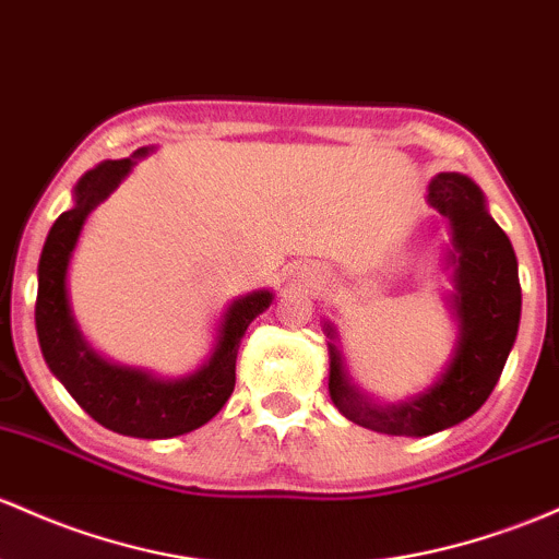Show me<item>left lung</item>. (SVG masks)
<instances>
[{"label": "left lung", "mask_w": 559, "mask_h": 559, "mask_svg": "<svg viewBox=\"0 0 559 559\" xmlns=\"http://www.w3.org/2000/svg\"><path fill=\"white\" fill-rule=\"evenodd\" d=\"M427 201L451 223L453 312L459 321L449 369L432 388L392 406H377L349 384L336 345L329 342V395L355 425L397 438H425L475 414L499 382L520 326L518 257L507 233L486 210L483 190L469 177L440 171ZM329 336L334 329L326 323Z\"/></svg>", "instance_id": "left-lung-1"}]
</instances>
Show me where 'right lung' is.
Listing matches in <instances>:
<instances>
[{"instance_id": "obj_1", "label": "right lung", "mask_w": 559, "mask_h": 559, "mask_svg": "<svg viewBox=\"0 0 559 559\" xmlns=\"http://www.w3.org/2000/svg\"><path fill=\"white\" fill-rule=\"evenodd\" d=\"M148 148L134 151V158ZM134 158L103 162L73 188V206L47 233L39 257L36 334L47 366L97 425L119 435L162 440L186 435L212 419L236 388V355L249 323L270 308L273 294L251 292L225 310L212 358L182 379H158L148 371L108 364L84 342L71 316L66 275L84 219L132 171Z\"/></svg>"}]
</instances>
